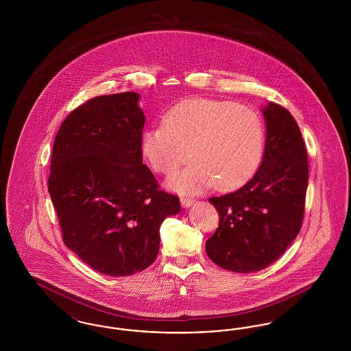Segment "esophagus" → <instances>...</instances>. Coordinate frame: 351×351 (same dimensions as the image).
I'll list each match as a JSON object with an SVG mask.
<instances>
[{"label": "esophagus", "instance_id": "1", "mask_svg": "<svg viewBox=\"0 0 351 351\" xmlns=\"http://www.w3.org/2000/svg\"><path fill=\"white\" fill-rule=\"evenodd\" d=\"M195 204V199H191V197H182V205L184 208H189Z\"/></svg>", "mask_w": 351, "mask_h": 351}]
</instances>
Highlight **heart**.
<instances>
[{
    "label": "heart",
    "instance_id": "b5f03b06",
    "mask_svg": "<svg viewBox=\"0 0 351 351\" xmlns=\"http://www.w3.org/2000/svg\"><path fill=\"white\" fill-rule=\"evenodd\" d=\"M265 130L261 117L230 101L186 99L173 105L163 125L146 129L141 150L152 169L173 175L189 159L192 165L171 186L196 193L216 185L233 191L247 183L261 165Z\"/></svg>",
    "mask_w": 351,
    "mask_h": 351
}]
</instances>
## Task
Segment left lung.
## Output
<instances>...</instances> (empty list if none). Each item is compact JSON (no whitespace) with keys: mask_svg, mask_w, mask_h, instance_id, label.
<instances>
[{"mask_svg":"<svg viewBox=\"0 0 351 351\" xmlns=\"http://www.w3.org/2000/svg\"><path fill=\"white\" fill-rule=\"evenodd\" d=\"M266 145L261 167L238 191L210 197L219 222L205 243L208 256L234 272H255L279 259L300 232L308 155L292 114L278 104L262 109Z\"/></svg>","mask_w":351,"mask_h":351,"instance_id":"left-lung-1","label":"left lung"}]
</instances>
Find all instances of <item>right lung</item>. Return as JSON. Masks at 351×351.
<instances>
[{
  "mask_svg": "<svg viewBox=\"0 0 351 351\" xmlns=\"http://www.w3.org/2000/svg\"><path fill=\"white\" fill-rule=\"evenodd\" d=\"M139 97L123 92L76 108L56 134L51 156L49 192L63 241L109 276L149 267L162 222L180 212L178 196L160 191L142 163Z\"/></svg>",
  "mask_w": 351,
  "mask_h": 351,
  "instance_id": "right-lung-1",
  "label": "right lung"
}]
</instances>
